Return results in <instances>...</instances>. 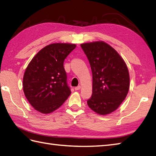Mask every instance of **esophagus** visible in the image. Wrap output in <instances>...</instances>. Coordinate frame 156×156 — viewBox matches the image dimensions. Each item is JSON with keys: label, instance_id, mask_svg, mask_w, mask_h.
Returning <instances> with one entry per match:
<instances>
[{"label": "esophagus", "instance_id": "obj_1", "mask_svg": "<svg viewBox=\"0 0 156 156\" xmlns=\"http://www.w3.org/2000/svg\"><path fill=\"white\" fill-rule=\"evenodd\" d=\"M80 88H81V86H80V85H79V86L75 87V90H78L80 89Z\"/></svg>", "mask_w": 156, "mask_h": 156}]
</instances>
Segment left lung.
<instances>
[{
  "mask_svg": "<svg viewBox=\"0 0 156 156\" xmlns=\"http://www.w3.org/2000/svg\"><path fill=\"white\" fill-rule=\"evenodd\" d=\"M80 46L93 74V93L87 104L100 115L110 114L118 109L129 92V69L118 52L104 42Z\"/></svg>",
  "mask_w": 156,
  "mask_h": 156,
  "instance_id": "obj_1",
  "label": "left lung"
}]
</instances>
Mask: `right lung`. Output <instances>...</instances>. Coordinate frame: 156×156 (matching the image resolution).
<instances>
[{"label":"right lung","mask_w":156,"mask_h":156,"mask_svg":"<svg viewBox=\"0 0 156 156\" xmlns=\"http://www.w3.org/2000/svg\"><path fill=\"white\" fill-rule=\"evenodd\" d=\"M76 47L68 43L47 45L28 64L23 75V88L26 99L36 110L49 114L70 95L63 62Z\"/></svg>","instance_id":"1"}]
</instances>
